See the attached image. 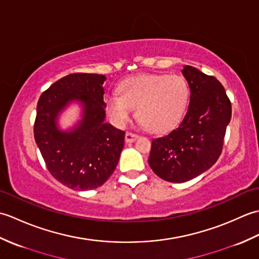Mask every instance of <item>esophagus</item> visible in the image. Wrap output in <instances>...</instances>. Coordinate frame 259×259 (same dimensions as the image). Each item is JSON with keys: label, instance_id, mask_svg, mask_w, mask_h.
<instances>
[{"label": "esophagus", "instance_id": "esophagus-1", "mask_svg": "<svg viewBox=\"0 0 259 259\" xmlns=\"http://www.w3.org/2000/svg\"><path fill=\"white\" fill-rule=\"evenodd\" d=\"M137 138H138V135L133 134V133L125 134V142H134Z\"/></svg>", "mask_w": 259, "mask_h": 259}]
</instances>
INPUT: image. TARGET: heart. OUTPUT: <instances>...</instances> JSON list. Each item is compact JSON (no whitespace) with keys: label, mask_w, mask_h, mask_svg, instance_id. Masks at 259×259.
Returning <instances> with one entry per match:
<instances>
[{"label":"heart","mask_w":259,"mask_h":259,"mask_svg":"<svg viewBox=\"0 0 259 259\" xmlns=\"http://www.w3.org/2000/svg\"><path fill=\"white\" fill-rule=\"evenodd\" d=\"M118 92L107 98L113 122L123 126L136 107L140 123L153 133H164L177 125L189 100L188 83L180 75H135L120 82Z\"/></svg>","instance_id":"1"}]
</instances>
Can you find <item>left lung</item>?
I'll return each instance as SVG.
<instances>
[{
    "label": "left lung",
    "instance_id": "left-lung-1",
    "mask_svg": "<svg viewBox=\"0 0 259 259\" xmlns=\"http://www.w3.org/2000/svg\"><path fill=\"white\" fill-rule=\"evenodd\" d=\"M190 89L187 113L177 128L152 139L148 162L158 177L169 183H186L213 166L221 156L232 103L214 76L185 65Z\"/></svg>",
    "mask_w": 259,
    "mask_h": 259
}]
</instances>
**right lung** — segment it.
<instances>
[{
	"label": "right lung",
	"instance_id": "right-lung-1",
	"mask_svg": "<svg viewBox=\"0 0 259 259\" xmlns=\"http://www.w3.org/2000/svg\"><path fill=\"white\" fill-rule=\"evenodd\" d=\"M102 74L63 76L38 99L34 139L47 168L59 183L73 190L102 186L117 167L124 146V131L104 122ZM79 102L82 118L72 130L58 128V114L71 102Z\"/></svg>",
	"mask_w": 259,
	"mask_h": 259
}]
</instances>
